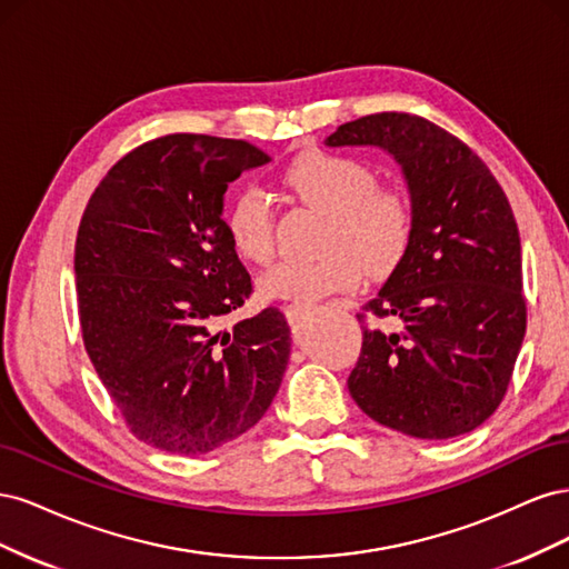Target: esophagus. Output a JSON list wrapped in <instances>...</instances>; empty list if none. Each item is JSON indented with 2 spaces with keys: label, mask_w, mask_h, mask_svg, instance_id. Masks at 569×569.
I'll return each instance as SVG.
<instances>
[{
  "label": "esophagus",
  "mask_w": 569,
  "mask_h": 569,
  "mask_svg": "<svg viewBox=\"0 0 569 569\" xmlns=\"http://www.w3.org/2000/svg\"><path fill=\"white\" fill-rule=\"evenodd\" d=\"M306 316H308V306H287V320L291 327L299 325Z\"/></svg>",
  "instance_id": "obj_1"
}]
</instances>
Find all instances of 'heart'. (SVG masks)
<instances>
[{
	"mask_svg": "<svg viewBox=\"0 0 569 569\" xmlns=\"http://www.w3.org/2000/svg\"><path fill=\"white\" fill-rule=\"evenodd\" d=\"M282 182L311 209L327 213L322 253L311 261L270 266L258 289L266 299L311 306L360 284L363 272L387 274L403 261L416 230V209L399 187L377 184V170L347 153L306 151L284 170ZM226 228L239 256L266 263L274 251V218L261 187L239 189Z\"/></svg>",
	"mask_w": 569,
	"mask_h": 569,
	"instance_id": "heart-1",
	"label": "heart"
}]
</instances>
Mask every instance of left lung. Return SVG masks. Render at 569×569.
<instances>
[{
    "instance_id": "1",
    "label": "left lung",
    "mask_w": 569,
    "mask_h": 569,
    "mask_svg": "<svg viewBox=\"0 0 569 569\" xmlns=\"http://www.w3.org/2000/svg\"><path fill=\"white\" fill-rule=\"evenodd\" d=\"M325 142L387 149L416 209L408 253L358 313L393 330L363 325L353 401L410 437L468 435L501 406L527 330L520 232L503 187L468 144L416 113H370Z\"/></svg>"
}]
</instances>
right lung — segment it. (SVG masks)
I'll return each instance as SVG.
<instances>
[{
  "label": "right lung",
  "instance_id": "right-lung-1",
  "mask_svg": "<svg viewBox=\"0 0 569 569\" xmlns=\"http://www.w3.org/2000/svg\"><path fill=\"white\" fill-rule=\"evenodd\" d=\"M268 153L176 132L128 151L92 192L76 239L82 341L130 432L201 456L266 416L289 363L280 308L218 330L251 297L222 194Z\"/></svg>",
  "mask_w": 569,
  "mask_h": 569
}]
</instances>
